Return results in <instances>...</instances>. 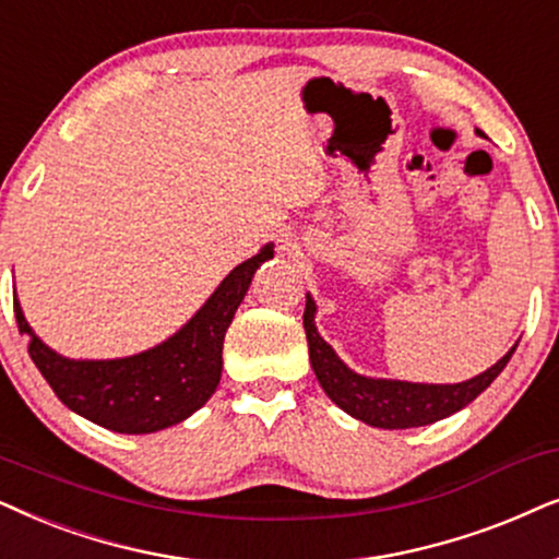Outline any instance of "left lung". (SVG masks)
Instances as JSON below:
<instances>
[{
	"mask_svg": "<svg viewBox=\"0 0 559 559\" xmlns=\"http://www.w3.org/2000/svg\"><path fill=\"white\" fill-rule=\"evenodd\" d=\"M314 299L307 296L304 309V330L309 340V360L314 368L317 381L322 383L326 396L355 419L370 424L378 429H412L424 424L440 421L444 416L460 412L471 401L480 396L490 383L501 376L506 362L511 360L513 345L496 366L486 373L471 378L463 383H408V381H385V378H366L349 370L340 360L337 353L319 337L314 326Z\"/></svg>",
	"mask_w": 559,
	"mask_h": 559,
	"instance_id": "obj_1",
	"label": "left lung"
}]
</instances>
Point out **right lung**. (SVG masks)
<instances>
[{"instance_id":"right-lung-1","label":"right lung","mask_w":559,"mask_h":559,"mask_svg":"<svg viewBox=\"0 0 559 559\" xmlns=\"http://www.w3.org/2000/svg\"><path fill=\"white\" fill-rule=\"evenodd\" d=\"M273 258L265 245L229 271L202 309L174 337L140 355L117 360H69L29 330L14 296V319L27 353L50 389L71 412L119 435H151L189 419L217 391L225 332L260 263Z\"/></svg>"}]
</instances>
